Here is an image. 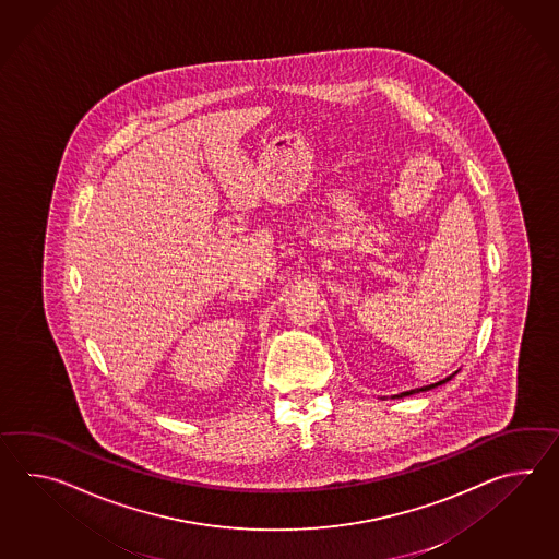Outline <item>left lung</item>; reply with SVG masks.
Here are the masks:
<instances>
[{
    "mask_svg": "<svg viewBox=\"0 0 559 559\" xmlns=\"http://www.w3.org/2000/svg\"><path fill=\"white\" fill-rule=\"evenodd\" d=\"M451 377H453V374H449V377H445L443 381H437V383H433V385L421 386V389H411V391H405V393L395 395V397H407V395H415V393H421V391H429V389H435V386L443 385V383H447V381H451Z\"/></svg>",
    "mask_w": 559,
    "mask_h": 559,
    "instance_id": "obj_1",
    "label": "left lung"
}]
</instances>
